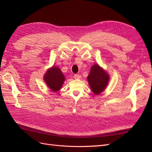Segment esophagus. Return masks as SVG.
Listing matches in <instances>:
<instances>
[{"mask_svg": "<svg viewBox=\"0 0 152 152\" xmlns=\"http://www.w3.org/2000/svg\"><path fill=\"white\" fill-rule=\"evenodd\" d=\"M73 77H74L75 79H80L81 78V76L79 74H75L74 75H73Z\"/></svg>", "mask_w": 152, "mask_h": 152, "instance_id": "34e87169", "label": "esophagus"}]
</instances>
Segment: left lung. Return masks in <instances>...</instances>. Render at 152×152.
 I'll use <instances>...</instances> for the list:
<instances>
[{
    "mask_svg": "<svg viewBox=\"0 0 152 152\" xmlns=\"http://www.w3.org/2000/svg\"><path fill=\"white\" fill-rule=\"evenodd\" d=\"M87 79L92 91L96 95H98L102 93L107 87L110 76L98 64H95L91 66L90 73Z\"/></svg>",
    "mask_w": 152,
    "mask_h": 152,
    "instance_id": "left-lung-1",
    "label": "left lung"
}]
</instances>
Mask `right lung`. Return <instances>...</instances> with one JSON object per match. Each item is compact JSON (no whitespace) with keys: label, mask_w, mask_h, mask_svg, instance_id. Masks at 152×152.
<instances>
[{"label":"right lung","mask_w":152,"mask_h":152,"mask_svg":"<svg viewBox=\"0 0 152 152\" xmlns=\"http://www.w3.org/2000/svg\"><path fill=\"white\" fill-rule=\"evenodd\" d=\"M44 80L50 89L54 92H57L61 88L65 80V77L60 69L53 66L48 69L45 73Z\"/></svg>","instance_id":"add662e5"}]
</instances>
